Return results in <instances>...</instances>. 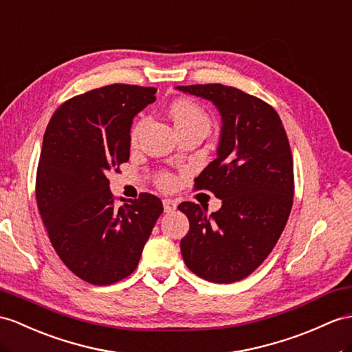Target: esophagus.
I'll return each instance as SVG.
<instances>
[{"instance_id":"34e87169","label":"esophagus","mask_w":352,"mask_h":352,"mask_svg":"<svg viewBox=\"0 0 352 352\" xmlns=\"http://www.w3.org/2000/svg\"><path fill=\"white\" fill-rule=\"evenodd\" d=\"M162 206H164V212L170 213V212L176 210L177 203L175 200H171V199H164V200H162Z\"/></svg>"}]
</instances>
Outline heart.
<instances>
[{
	"label": "heart",
	"mask_w": 352,
	"mask_h": 352,
	"mask_svg": "<svg viewBox=\"0 0 352 352\" xmlns=\"http://www.w3.org/2000/svg\"><path fill=\"white\" fill-rule=\"evenodd\" d=\"M168 113H170V118L173 119L177 133L182 130H188V128H204V130L208 131L210 128L209 115L206 113L199 104H195V102L190 100H177L175 102H171ZM144 122H146V119L142 118L131 128L130 137L133 143L139 139V135L144 126ZM158 184L162 188H170L175 184V177L171 175H161L158 177Z\"/></svg>",
	"instance_id": "obj_1"
}]
</instances>
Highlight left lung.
I'll return each mask as SVG.
<instances>
[{
    "mask_svg": "<svg viewBox=\"0 0 352 352\" xmlns=\"http://www.w3.org/2000/svg\"><path fill=\"white\" fill-rule=\"evenodd\" d=\"M212 101L221 113L218 157L195 177V190L222 200L218 212L184 201L190 219L181 241L186 267L215 284L241 280L275 248L293 208V155L285 128L267 102L221 83L177 87Z\"/></svg>",
    "mask_w": 352,
    "mask_h": 352,
    "instance_id": "8db88e82",
    "label": "left lung"
}]
</instances>
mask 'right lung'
I'll return each instance as SVG.
<instances>
[{
    "instance_id": "obj_1",
    "label": "right lung",
    "mask_w": 352,
    "mask_h": 352,
    "mask_svg": "<svg viewBox=\"0 0 352 352\" xmlns=\"http://www.w3.org/2000/svg\"><path fill=\"white\" fill-rule=\"evenodd\" d=\"M155 92L115 83L73 97L56 109L43 137L38 212L59 258L92 285L131 275L164 210L148 192L116 206L107 179L130 160L133 118Z\"/></svg>"
}]
</instances>
